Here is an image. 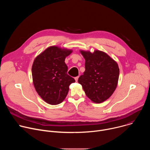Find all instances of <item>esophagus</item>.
<instances>
[{
  "instance_id": "esophagus-1",
  "label": "esophagus",
  "mask_w": 150,
  "mask_h": 150,
  "mask_svg": "<svg viewBox=\"0 0 150 150\" xmlns=\"http://www.w3.org/2000/svg\"><path fill=\"white\" fill-rule=\"evenodd\" d=\"M78 78H79V76H76V77H75V81H76V82H77V81H78Z\"/></svg>"
}]
</instances>
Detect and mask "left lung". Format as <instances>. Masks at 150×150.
Wrapping results in <instances>:
<instances>
[{
	"mask_svg": "<svg viewBox=\"0 0 150 150\" xmlns=\"http://www.w3.org/2000/svg\"><path fill=\"white\" fill-rule=\"evenodd\" d=\"M85 60V71L78 78L86 96L101 103L114 93L117 85L119 69L117 63L105 53L81 51Z\"/></svg>",
	"mask_w": 150,
	"mask_h": 150,
	"instance_id": "8db88e82",
	"label": "left lung"
}]
</instances>
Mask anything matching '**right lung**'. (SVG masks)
Wrapping results in <instances>:
<instances>
[{
  "label": "right lung",
  "instance_id": "obj_1",
  "mask_svg": "<svg viewBox=\"0 0 150 150\" xmlns=\"http://www.w3.org/2000/svg\"><path fill=\"white\" fill-rule=\"evenodd\" d=\"M72 50L51 46L39 54L32 67L33 83L38 95L48 104L56 105L66 98L75 80L68 75L65 62Z\"/></svg>",
  "mask_w": 150,
  "mask_h": 150
}]
</instances>
